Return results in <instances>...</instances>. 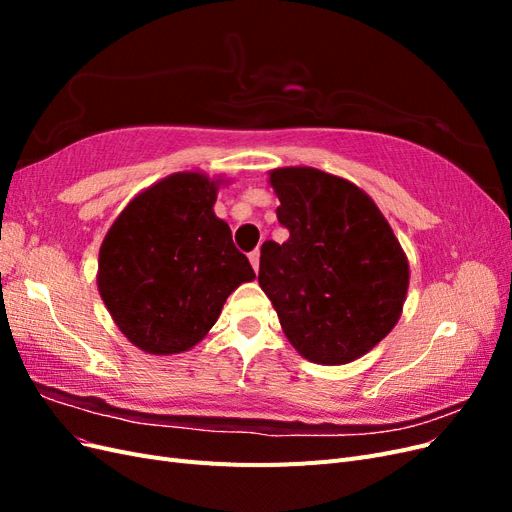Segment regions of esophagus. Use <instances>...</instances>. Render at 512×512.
Wrapping results in <instances>:
<instances>
[{
  "label": "esophagus",
  "mask_w": 512,
  "mask_h": 512,
  "mask_svg": "<svg viewBox=\"0 0 512 512\" xmlns=\"http://www.w3.org/2000/svg\"><path fill=\"white\" fill-rule=\"evenodd\" d=\"M250 262H252V269L258 273V267H260V252H258V250H254V252L250 254Z\"/></svg>",
  "instance_id": "esophagus-1"
}]
</instances>
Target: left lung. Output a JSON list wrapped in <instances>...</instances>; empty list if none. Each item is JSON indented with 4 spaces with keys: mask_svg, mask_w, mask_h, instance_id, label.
<instances>
[{
    "mask_svg": "<svg viewBox=\"0 0 512 512\" xmlns=\"http://www.w3.org/2000/svg\"><path fill=\"white\" fill-rule=\"evenodd\" d=\"M286 243L265 241L258 284L303 359L346 365L389 335L404 312L410 265L367 192L312 166L269 170Z\"/></svg>",
    "mask_w": 512,
    "mask_h": 512,
    "instance_id": "8db88e82",
    "label": "left lung"
}]
</instances>
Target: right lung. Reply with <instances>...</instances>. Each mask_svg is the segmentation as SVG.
Wrapping results in <instances>:
<instances>
[{"instance_id":"right-lung-1","label":"right lung","mask_w":512,"mask_h":512,"mask_svg":"<svg viewBox=\"0 0 512 512\" xmlns=\"http://www.w3.org/2000/svg\"><path fill=\"white\" fill-rule=\"evenodd\" d=\"M226 177L181 170L138 192L108 228L98 290L119 331L147 354L194 348L230 292L256 280L213 211Z\"/></svg>"}]
</instances>
